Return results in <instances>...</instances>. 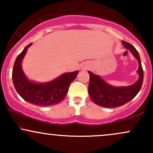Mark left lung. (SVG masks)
I'll list each match as a JSON object with an SVG mask.
<instances>
[{
    "instance_id": "1",
    "label": "left lung",
    "mask_w": 153,
    "mask_h": 153,
    "mask_svg": "<svg viewBox=\"0 0 153 153\" xmlns=\"http://www.w3.org/2000/svg\"><path fill=\"white\" fill-rule=\"evenodd\" d=\"M124 47L134 56L139 62L137 73L140 75L139 80L133 85L127 87H113L107 84L99 75H94L88 71L90 80L88 84V94L92 101L99 106L106 108H115L130 101L141 89L143 82L144 73L137 50L131 44L122 41Z\"/></svg>"
}]
</instances>
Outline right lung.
<instances>
[{
	"label": "right lung",
	"instance_id": "1",
	"mask_svg": "<svg viewBox=\"0 0 153 153\" xmlns=\"http://www.w3.org/2000/svg\"><path fill=\"white\" fill-rule=\"evenodd\" d=\"M31 45L32 43L27 45L15 60L12 79L16 90L25 101L36 106L57 104L65 99L70 85L76 78L78 71L65 73L55 80L45 83L29 81L22 71V61Z\"/></svg>",
	"mask_w": 153,
	"mask_h": 153
}]
</instances>
